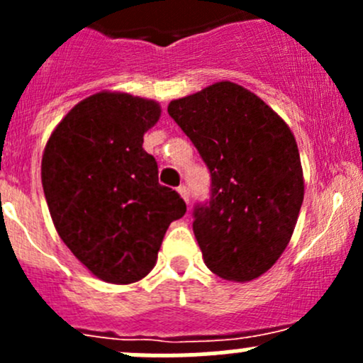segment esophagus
Listing matches in <instances>:
<instances>
[{
  "label": "esophagus",
  "instance_id": "1",
  "mask_svg": "<svg viewBox=\"0 0 363 363\" xmlns=\"http://www.w3.org/2000/svg\"><path fill=\"white\" fill-rule=\"evenodd\" d=\"M177 191H179V195L182 196V200H184L186 203H189V191H188V188H186V186H179Z\"/></svg>",
  "mask_w": 363,
  "mask_h": 363
}]
</instances>
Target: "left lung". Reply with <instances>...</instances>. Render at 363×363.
<instances>
[{
    "label": "left lung",
    "instance_id": "obj_1",
    "mask_svg": "<svg viewBox=\"0 0 363 363\" xmlns=\"http://www.w3.org/2000/svg\"><path fill=\"white\" fill-rule=\"evenodd\" d=\"M168 113L212 175L208 205L195 208L205 265L247 283L286 250L303 202V174L290 126L246 87L221 80L172 100Z\"/></svg>",
    "mask_w": 363,
    "mask_h": 363
}]
</instances>
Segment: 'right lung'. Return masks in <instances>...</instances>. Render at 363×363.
Listing matches in <instances>:
<instances>
[{
	"instance_id": "1",
	"label": "right lung",
	"mask_w": 363,
	"mask_h": 363,
	"mask_svg": "<svg viewBox=\"0 0 363 363\" xmlns=\"http://www.w3.org/2000/svg\"><path fill=\"white\" fill-rule=\"evenodd\" d=\"M160 116L158 101L100 91L61 119L43 149L42 184L56 232L105 283L147 276L167 228L186 212L142 147Z\"/></svg>"
}]
</instances>
